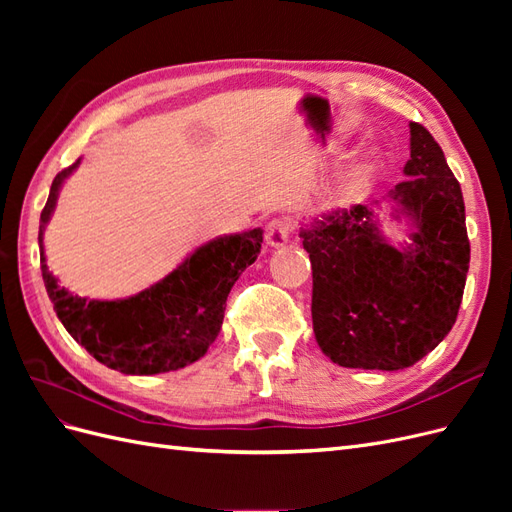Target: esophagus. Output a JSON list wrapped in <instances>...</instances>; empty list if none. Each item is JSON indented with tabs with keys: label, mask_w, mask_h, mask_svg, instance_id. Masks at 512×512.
Segmentation results:
<instances>
[{
	"label": "esophagus",
	"mask_w": 512,
	"mask_h": 512,
	"mask_svg": "<svg viewBox=\"0 0 512 512\" xmlns=\"http://www.w3.org/2000/svg\"><path fill=\"white\" fill-rule=\"evenodd\" d=\"M290 232H292V224H290L286 218H277V220H271V222L267 224L265 239H267L269 245L280 247V245L288 243Z\"/></svg>",
	"instance_id": "34e87169"
}]
</instances>
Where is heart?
<instances>
[{"label":"heart","mask_w":512,"mask_h":512,"mask_svg":"<svg viewBox=\"0 0 512 512\" xmlns=\"http://www.w3.org/2000/svg\"><path fill=\"white\" fill-rule=\"evenodd\" d=\"M376 173V158L374 156H367L365 160H361V162H356L352 168H350V173H348V177H346V185L348 188L352 190V188H361L363 183H367L369 181V177Z\"/></svg>","instance_id":"1"}]
</instances>
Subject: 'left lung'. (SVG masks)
I'll return each mask as SVG.
<instances>
[{"label":"left lung","mask_w":512,"mask_h":512,"mask_svg":"<svg viewBox=\"0 0 512 512\" xmlns=\"http://www.w3.org/2000/svg\"><path fill=\"white\" fill-rule=\"evenodd\" d=\"M406 181L391 198L416 224L408 250L380 235L356 205L303 226L312 262L316 342L342 367L395 371L414 365L453 329L470 269L466 207L442 147L410 121Z\"/></svg>","instance_id":"8db88e82"}]
</instances>
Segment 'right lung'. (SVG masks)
Listing matches in <instances>:
<instances>
[{"label": "right lung", "instance_id": "add662e5", "mask_svg": "<svg viewBox=\"0 0 512 512\" xmlns=\"http://www.w3.org/2000/svg\"><path fill=\"white\" fill-rule=\"evenodd\" d=\"M79 166L76 160L53 179L40 213L42 228L55 209L61 183ZM262 230L215 239L130 299L87 301L59 288L40 254L42 280L66 331L102 365L132 376H151L198 361L215 342L230 288L260 254Z\"/></svg>", "mask_w": 512, "mask_h": 512}]
</instances>
